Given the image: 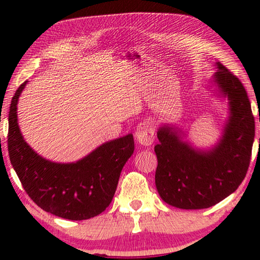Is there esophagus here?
<instances>
[{"label": "esophagus", "mask_w": 260, "mask_h": 260, "mask_svg": "<svg viewBox=\"0 0 260 260\" xmlns=\"http://www.w3.org/2000/svg\"><path fill=\"white\" fill-rule=\"evenodd\" d=\"M135 139L142 146H151L155 141V129L149 122H141L135 129Z\"/></svg>", "instance_id": "esophagus-1"}]
</instances>
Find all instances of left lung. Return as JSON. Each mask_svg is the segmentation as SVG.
<instances>
[{"label": "left lung", "instance_id": "obj_1", "mask_svg": "<svg viewBox=\"0 0 260 260\" xmlns=\"http://www.w3.org/2000/svg\"><path fill=\"white\" fill-rule=\"evenodd\" d=\"M209 91L227 101L221 134L210 147H197L181 127L161 122L155 147L157 191L169 205L183 210L208 209L234 192L248 171L254 139L251 104L243 85L215 61Z\"/></svg>", "mask_w": 260, "mask_h": 260}]
</instances>
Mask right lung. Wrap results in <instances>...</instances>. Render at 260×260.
Returning a JSON list of instances; mask_svg holds the SVG:
<instances>
[{
	"instance_id": "1",
	"label": "right lung",
	"mask_w": 260,
	"mask_h": 260,
	"mask_svg": "<svg viewBox=\"0 0 260 260\" xmlns=\"http://www.w3.org/2000/svg\"><path fill=\"white\" fill-rule=\"evenodd\" d=\"M26 85L27 81L12 98L8 134L11 165L25 191L38 206L57 217H96L111 203L122 167L133 155V134L104 142L77 161L46 159L26 142L18 125L17 105Z\"/></svg>"
}]
</instances>
